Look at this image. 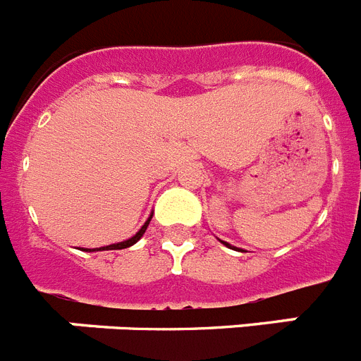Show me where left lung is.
Instances as JSON below:
<instances>
[{"mask_svg": "<svg viewBox=\"0 0 361 361\" xmlns=\"http://www.w3.org/2000/svg\"><path fill=\"white\" fill-rule=\"evenodd\" d=\"M220 242H222V244H224V245H228V247H233V245L228 244V242H224V240H220ZM233 250H235V247H233Z\"/></svg>", "mask_w": 361, "mask_h": 361, "instance_id": "left-lung-1", "label": "left lung"}]
</instances>
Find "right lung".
Listing matches in <instances>:
<instances>
[{
    "mask_svg": "<svg viewBox=\"0 0 361 361\" xmlns=\"http://www.w3.org/2000/svg\"><path fill=\"white\" fill-rule=\"evenodd\" d=\"M149 220H152V215H149V216H148V220H146L145 224H142V228L139 229V231H137L135 235H133L132 238H128V240H124V242H117V244L104 245V247H99V250H82V251H108V250H124V247H130V245H133V244H135V242L139 240V238H141L142 235H145L146 228H148V224H149Z\"/></svg>",
    "mask_w": 361,
    "mask_h": 361,
    "instance_id": "add662e5",
    "label": "right lung"
}]
</instances>
